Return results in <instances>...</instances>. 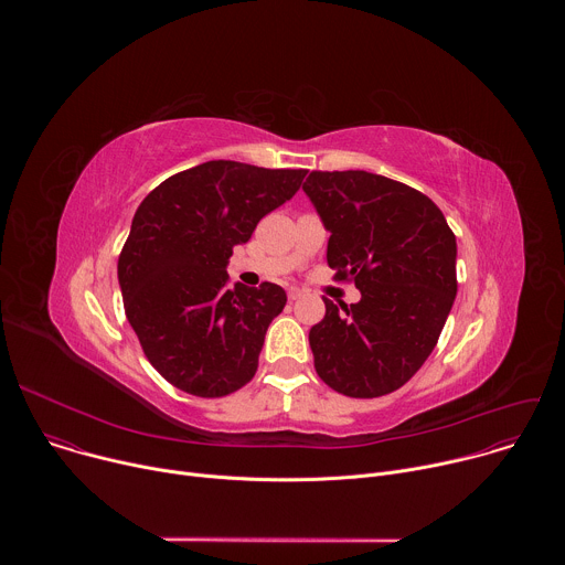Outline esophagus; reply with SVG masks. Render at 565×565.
Segmentation results:
<instances>
[{"instance_id": "esophagus-1", "label": "esophagus", "mask_w": 565, "mask_h": 565, "mask_svg": "<svg viewBox=\"0 0 565 565\" xmlns=\"http://www.w3.org/2000/svg\"><path fill=\"white\" fill-rule=\"evenodd\" d=\"M301 295H303V292H301L299 288H288V299H290V301H297Z\"/></svg>"}]
</instances>
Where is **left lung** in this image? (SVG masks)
<instances>
[{
    "label": "left lung",
    "instance_id": "8db88e82",
    "mask_svg": "<svg viewBox=\"0 0 565 565\" xmlns=\"http://www.w3.org/2000/svg\"><path fill=\"white\" fill-rule=\"evenodd\" d=\"M303 192L331 232L335 279L355 281L358 303L308 333L315 371L349 397H380L431 355L456 299V236L438 205L393 179L349 170L310 172Z\"/></svg>",
    "mask_w": 565,
    "mask_h": 565
}]
</instances>
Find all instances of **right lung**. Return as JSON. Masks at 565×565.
Segmentation results:
<instances>
[{
  "instance_id": "right-lung-1",
  "label": "right lung",
  "mask_w": 565,
  "mask_h": 565,
  "mask_svg": "<svg viewBox=\"0 0 565 565\" xmlns=\"http://www.w3.org/2000/svg\"><path fill=\"white\" fill-rule=\"evenodd\" d=\"M306 170L207 160L151 190L118 257L129 324L151 366L177 388L221 397L248 384L281 286L227 288L232 248L295 196Z\"/></svg>"
}]
</instances>
